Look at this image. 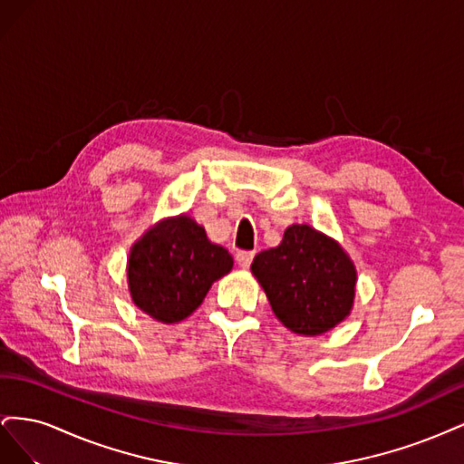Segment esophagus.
Segmentation results:
<instances>
[{
    "instance_id": "34e87169",
    "label": "esophagus",
    "mask_w": 464,
    "mask_h": 464,
    "mask_svg": "<svg viewBox=\"0 0 464 464\" xmlns=\"http://www.w3.org/2000/svg\"><path fill=\"white\" fill-rule=\"evenodd\" d=\"M254 251H237L236 254V261H237V265L242 266V269H247V266L251 265V261H254Z\"/></svg>"
}]
</instances>
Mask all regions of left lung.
Masks as SVG:
<instances>
[{"instance_id":"8db88e82","label":"left lung","mask_w":464,"mask_h":464,"mask_svg":"<svg viewBox=\"0 0 464 464\" xmlns=\"http://www.w3.org/2000/svg\"><path fill=\"white\" fill-rule=\"evenodd\" d=\"M275 315L290 331L315 336L350 314L356 292L354 263L333 237L292 224L283 242L251 263Z\"/></svg>"}]
</instances>
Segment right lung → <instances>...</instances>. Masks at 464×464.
<instances>
[{"mask_svg": "<svg viewBox=\"0 0 464 464\" xmlns=\"http://www.w3.org/2000/svg\"><path fill=\"white\" fill-rule=\"evenodd\" d=\"M228 249L213 244L188 215L160 220L137 240L128 259L133 304L162 323H178L205 300L210 285L230 273Z\"/></svg>", "mask_w": 464, "mask_h": 464, "instance_id": "right-lung-1", "label": "right lung"}]
</instances>
